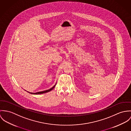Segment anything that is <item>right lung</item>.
I'll use <instances>...</instances> for the list:
<instances>
[{"label": "right lung", "mask_w": 131, "mask_h": 131, "mask_svg": "<svg viewBox=\"0 0 131 131\" xmlns=\"http://www.w3.org/2000/svg\"><path fill=\"white\" fill-rule=\"evenodd\" d=\"M56 83L51 88H50L49 89H48V90H44V91H40V92H36V93H33V92H30L29 91H27L28 92H29L30 94H43V93H47L48 92H49L50 91H51L52 90H53L54 89V88L55 87V86H56Z\"/></svg>", "instance_id": "obj_1"}]
</instances>
